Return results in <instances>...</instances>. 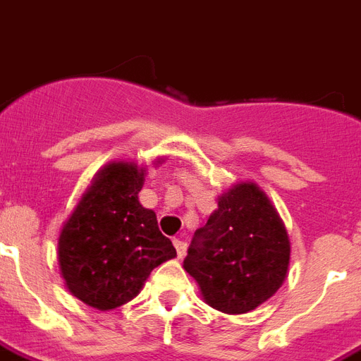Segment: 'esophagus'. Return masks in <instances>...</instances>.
Listing matches in <instances>:
<instances>
[{
    "mask_svg": "<svg viewBox=\"0 0 361 361\" xmlns=\"http://www.w3.org/2000/svg\"><path fill=\"white\" fill-rule=\"evenodd\" d=\"M174 247H176V252H178V257H183L185 256L187 252V243L181 241V239H174Z\"/></svg>",
    "mask_w": 361,
    "mask_h": 361,
    "instance_id": "obj_1",
    "label": "esophagus"
}]
</instances>
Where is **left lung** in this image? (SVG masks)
<instances>
[{
  "label": "left lung",
  "instance_id": "left-lung-1",
  "mask_svg": "<svg viewBox=\"0 0 361 361\" xmlns=\"http://www.w3.org/2000/svg\"><path fill=\"white\" fill-rule=\"evenodd\" d=\"M289 237L259 187L239 183L198 228L183 269L219 312L247 313L280 289L289 269Z\"/></svg>",
  "mask_w": 361,
  "mask_h": 361
}]
</instances>
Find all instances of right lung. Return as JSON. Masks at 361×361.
I'll use <instances>...</instances> for the list:
<instances>
[{"mask_svg":"<svg viewBox=\"0 0 361 361\" xmlns=\"http://www.w3.org/2000/svg\"><path fill=\"white\" fill-rule=\"evenodd\" d=\"M145 172L133 163L105 166L59 237V267L68 291L96 310L137 297L155 267L176 256L154 211L140 206Z\"/></svg>","mask_w":361,"mask_h":361,"instance_id":"1","label":"right lung"}]
</instances>
